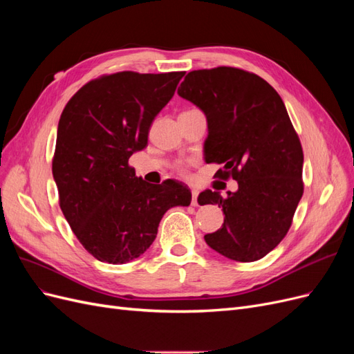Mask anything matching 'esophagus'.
I'll list each match as a JSON object with an SVG mask.
<instances>
[{"mask_svg":"<svg viewBox=\"0 0 354 354\" xmlns=\"http://www.w3.org/2000/svg\"><path fill=\"white\" fill-rule=\"evenodd\" d=\"M198 195H199L198 190H192V205L194 207H198Z\"/></svg>","mask_w":354,"mask_h":354,"instance_id":"34e87169","label":"esophagus"}]
</instances>
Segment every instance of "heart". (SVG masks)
Listing matches in <instances>:
<instances>
[{
  "mask_svg": "<svg viewBox=\"0 0 354 354\" xmlns=\"http://www.w3.org/2000/svg\"><path fill=\"white\" fill-rule=\"evenodd\" d=\"M176 169H177V173H178L180 176H183V177L187 176V167H186V164L178 162V164L176 165Z\"/></svg>",
  "mask_w": 354,
  "mask_h": 354,
  "instance_id": "1",
  "label": "heart"
}]
</instances>
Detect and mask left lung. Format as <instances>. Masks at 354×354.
<instances>
[{"label": "left lung", "instance_id": "obj_1", "mask_svg": "<svg viewBox=\"0 0 354 354\" xmlns=\"http://www.w3.org/2000/svg\"><path fill=\"white\" fill-rule=\"evenodd\" d=\"M178 95L207 115V164L238 192L205 190L201 205L223 207L221 229L205 234L214 251L241 263L263 259L291 227L304 192L303 147L281 95L259 75L232 66L189 72Z\"/></svg>", "mask_w": 354, "mask_h": 354}]
</instances>
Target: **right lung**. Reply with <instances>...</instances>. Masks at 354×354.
Listing matches in <instances>:
<instances>
[{
	"instance_id": "obj_1",
	"label": "right lung",
	"mask_w": 354,
	"mask_h": 354,
	"mask_svg": "<svg viewBox=\"0 0 354 354\" xmlns=\"http://www.w3.org/2000/svg\"><path fill=\"white\" fill-rule=\"evenodd\" d=\"M185 72L104 73L75 93L63 109L53 156L59 205L75 236L94 259L124 264L156 238L173 207L190 205L176 180L149 185L128 159L147 145L155 116Z\"/></svg>"
}]
</instances>
